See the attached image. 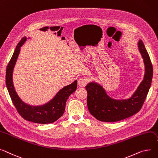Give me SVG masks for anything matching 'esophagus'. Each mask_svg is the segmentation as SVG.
Wrapping results in <instances>:
<instances>
[{
  "mask_svg": "<svg viewBox=\"0 0 158 158\" xmlns=\"http://www.w3.org/2000/svg\"><path fill=\"white\" fill-rule=\"evenodd\" d=\"M88 79L86 77H81L79 79L78 81V85L79 86L83 88V87H85L86 86L87 84L88 83Z\"/></svg>",
  "mask_w": 158,
  "mask_h": 158,
  "instance_id": "esophagus-1",
  "label": "esophagus"
}]
</instances>
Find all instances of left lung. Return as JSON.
Listing matches in <instances>:
<instances>
[{
    "label": "left lung",
    "instance_id": "8db88e82",
    "mask_svg": "<svg viewBox=\"0 0 158 158\" xmlns=\"http://www.w3.org/2000/svg\"><path fill=\"white\" fill-rule=\"evenodd\" d=\"M138 47L143 60V79L131 97L125 100L110 98L103 88L95 82L86 86L88 92L87 105L91 115L103 122H116L128 118L141 109L150 89L153 76L152 63L143 42L140 40Z\"/></svg>",
    "mask_w": 158,
    "mask_h": 158
}]
</instances>
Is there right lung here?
I'll return each mask as SVG.
<instances>
[{"label": "right lung", "mask_w": 158, "mask_h": 158, "mask_svg": "<svg viewBox=\"0 0 158 158\" xmlns=\"http://www.w3.org/2000/svg\"><path fill=\"white\" fill-rule=\"evenodd\" d=\"M24 37L18 44L6 69V84L10 98L18 113L23 119L39 124L52 123L64 114L66 102L77 89V80L61 89L49 102L39 106H31L24 103L17 94L13 82V72L18 59L20 48L27 40Z\"/></svg>", "instance_id": "1"}]
</instances>
